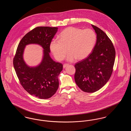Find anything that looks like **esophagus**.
I'll return each mask as SVG.
<instances>
[{
  "instance_id": "obj_1",
  "label": "esophagus",
  "mask_w": 131,
  "mask_h": 131,
  "mask_svg": "<svg viewBox=\"0 0 131 131\" xmlns=\"http://www.w3.org/2000/svg\"><path fill=\"white\" fill-rule=\"evenodd\" d=\"M68 66V64H63V68H66L67 66Z\"/></svg>"
}]
</instances>
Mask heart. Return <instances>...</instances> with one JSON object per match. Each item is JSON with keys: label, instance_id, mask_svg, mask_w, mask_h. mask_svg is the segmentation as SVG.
<instances>
[{"label": "heart", "instance_id": "obj_1", "mask_svg": "<svg viewBox=\"0 0 131 131\" xmlns=\"http://www.w3.org/2000/svg\"><path fill=\"white\" fill-rule=\"evenodd\" d=\"M96 40L95 33L90 29L69 27L60 33L59 40L51 41L50 50L58 61L62 60L68 51L67 60H81L91 53Z\"/></svg>", "mask_w": 131, "mask_h": 131}]
</instances>
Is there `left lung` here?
I'll return each mask as SVG.
<instances>
[{"instance_id":"1","label":"left lung","mask_w":131,"mask_h":131,"mask_svg":"<svg viewBox=\"0 0 131 131\" xmlns=\"http://www.w3.org/2000/svg\"><path fill=\"white\" fill-rule=\"evenodd\" d=\"M97 41L91 53L75 64V82L83 91L93 93L110 79L115 61V50L111 39L99 27L92 25Z\"/></svg>"}]
</instances>
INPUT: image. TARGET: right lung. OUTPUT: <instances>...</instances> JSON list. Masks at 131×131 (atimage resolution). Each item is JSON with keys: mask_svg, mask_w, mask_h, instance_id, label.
<instances>
[{"mask_svg": "<svg viewBox=\"0 0 131 131\" xmlns=\"http://www.w3.org/2000/svg\"><path fill=\"white\" fill-rule=\"evenodd\" d=\"M57 29L49 26L33 29L21 39L13 58L14 67L20 84L28 93L39 99L50 98L59 86L58 77L62 70V64L54 61L49 55L50 44ZM30 43L39 44L44 50L43 60L36 68L28 67L22 57L25 46Z\"/></svg>", "mask_w": 131, "mask_h": 131, "instance_id": "obj_1", "label": "right lung"}]
</instances>
